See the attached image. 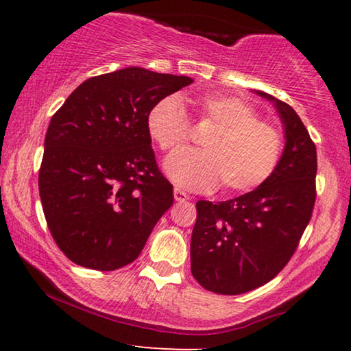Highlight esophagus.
Masks as SVG:
<instances>
[{
  "label": "esophagus",
  "instance_id": "34e87169",
  "mask_svg": "<svg viewBox=\"0 0 351 351\" xmlns=\"http://www.w3.org/2000/svg\"><path fill=\"white\" fill-rule=\"evenodd\" d=\"M174 199L179 201V203H184V201H189L190 198H189V195L185 193V191L176 189V190H174Z\"/></svg>",
  "mask_w": 351,
  "mask_h": 351
}]
</instances>
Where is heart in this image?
Segmentation results:
<instances>
[{
    "mask_svg": "<svg viewBox=\"0 0 351 351\" xmlns=\"http://www.w3.org/2000/svg\"><path fill=\"white\" fill-rule=\"evenodd\" d=\"M196 123L210 126L204 150L177 152L166 172L189 190H210L222 184L225 193H246L270 179L280 165L282 138L257 110L238 95L208 94L193 100ZM150 137L162 152H174L190 138V123L180 100L165 97L147 114Z\"/></svg>",
    "mask_w": 351,
    "mask_h": 351,
    "instance_id": "1",
    "label": "heart"
}]
</instances>
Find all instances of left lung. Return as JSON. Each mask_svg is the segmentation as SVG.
I'll return each instance as SVG.
<instances>
[{
    "instance_id": "left-lung-1",
    "label": "left lung",
    "mask_w": 351,
    "mask_h": 351,
    "mask_svg": "<svg viewBox=\"0 0 351 351\" xmlns=\"http://www.w3.org/2000/svg\"><path fill=\"white\" fill-rule=\"evenodd\" d=\"M285 128L280 165L265 184L238 198L196 203L191 275L204 289L238 295L273 280L295 252L316 199V147L299 114L273 95Z\"/></svg>"
}]
</instances>
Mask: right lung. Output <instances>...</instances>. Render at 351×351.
Listing matches in <instances>:
<instances>
[{
    "label": "right lung",
    "mask_w": 351,
    "mask_h": 351,
    "mask_svg": "<svg viewBox=\"0 0 351 351\" xmlns=\"http://www.w3.org/2000/svg\"><path fill=\"white\" fill-rule=\"evenodd\" d=\"M191 83L128 66L86 80L54 113L38 186L52 238L76 265L112 271L134 262L174 203L147 114Z\"/></svg>",
    "instance_id": "add662e5"
}]
</instances>
